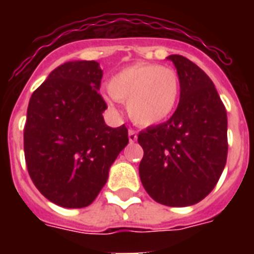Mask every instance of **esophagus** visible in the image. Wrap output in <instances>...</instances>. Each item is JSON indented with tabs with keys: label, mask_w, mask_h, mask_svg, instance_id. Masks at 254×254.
I'll return each mask as SVG.
<instances>
[{
	"label": "esophagus",
	"mask_w": 254,
	"mask_h": 254,
	"mask_svg": "<svg viewBox=\"0 0 254 254\" xmlns=\"http://www.w3.org/2000/svg\"><path fill=\"white\" fill-rule=\"evenodd\" d=\"M129 141H130L131 143L137 141V131H135L134 129H129Z\"/></svg>",
	"instance_id": "1"
}]
</instances>
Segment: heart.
<instances>
[{"mask_svg":"<svg viewBox=\"0 0 254 254\" xmlns=\"http://www.w3.org/2000/svg\"><path fill=\"white\" fill-rule=\"evenodd\" d=\"M108 89L127 101V113L138 125H154L173 115L181 97V77L159 64L127 65L112 76Z\"/></svg>","mask_w":254,"mask_h":254,"instance_id":"b5f03b06","label":"heart"}]
</instances>
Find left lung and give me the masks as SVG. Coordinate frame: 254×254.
Masks as SVG:
<instances>
[{"label": "left lung", "instance_id": "8db88e82", "mask_svg": "<svg viewBox=\"0 0 254 254\" xmlns=\"http://www.w3.org/2000/svg\"><path fill=\"white\" fill-rule=\"evenodd\" d=\"M181 77V99L166 123L139 131V178L157 203L192 205L220 178L228 153L227 112L212 80L182 55H170Z\"/></svg>", "mask_w": 254, "mask_h": 254}]
</instances>
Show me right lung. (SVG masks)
Instances as JSON below:
<instances>
[{
    "instance_id": "obj_1",
    "label": "right lung",
    "mask_w": 254,
    "mask_h": 254,
    "mask_svg": "<svg viewBox=\"0 0 254 254\" xmlns=\"http://www.w3.org/2000/svg\"><path fill=\"white\" fill-rule=\"evenodd\" d=\"M97 62L59 65L33 92L23 127L27 171L41 193L65 208H83L107 183L109 167L129 142L125 125L104 123Z\"/></svg>"
}]
</instances>
